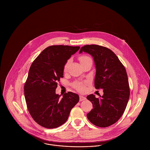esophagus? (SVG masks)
Returning a JSON list of instances; mask_svg holds the SVG:
<instances>
[{"label":"esophagus","mask_w":150,"mask_h":150,"mask_svg":"<svg viewBox=\"0 0 150 150\" xmlns=\"http://www.w3.org/2000/svg\"><path fill=\"white\" fill-rule=\"evenodd\" d=\"M86 99V97L85 96H84L83 95H80V102H81V101H83V100H84Z\"/></svg>","instance_id":"1"}]
</instances>
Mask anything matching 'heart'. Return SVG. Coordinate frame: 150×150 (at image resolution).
<instances>
[{
    "mask_svg": "<svg viewBox=\"0 0 150 150\" xmlns=\"http://www.w3.org/2000/svg\"><path fill=\"white\" fill-rule=\"evenodd\" d=\"M88 59H91L88 56H86V55H83V56H81L80 57V62H84L86 60H88ZM70 60L69 59L66 63L64 64V71H66L67 70V68L69 66V64H70ZM73 86L74 88H76L78 90H80V91H83L85 89V84L84 83H82V82H79V81H77V82H76L73 84Z\"/></svg>",
    "mask_w": 150,
    "mask_h": 150,
    "instance_id": "b5f03b06",
    "label": "heart"
}]
</instances>
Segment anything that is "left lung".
<instances>
[{"label":"left lung","instance_id":"1","mask_svg":"<svg viewBox=\"0 0 150 150\" xmlns=\"http://www.w3.org/2000/svg\"><path fill=\"white\" fill-rule=\"evenodd\" d=\"M83 52L93 58L95 88L103 89V95H100V99L93 94L86 96L93 107L86 116L93 125L106 128L118 121L127 106L130 89L127 71L117 56L105 47L86 45L79 52Z\"/></svg>","mask_w":150,"mask_h":150}]
</instances>
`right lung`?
<instances>
[{
	"label": "right lung",
	"instance_id": "1",
	"mask_svg": "<svg viewBox=\"0 0 150 150\" xmlns=\"http://www.w3.org/2000/svg\"><path fill=\"white\" fill-rule=\"evenodd\" d=\"M79 46L51 45L44 49L35 59L29 70L24 86L28 111L42 127H59L67 120L71 108L79 101V96L71 92L62 97L55 89L64 77V64Z\"/></svg>",
	"mask_w": 150,
	"mask_h": 150
}]
</instances>
